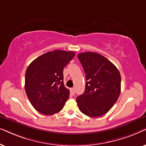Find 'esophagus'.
I'll list each match as a JSON object with an SVG mask.
<instances>
[{"mask_svg": "<svg viewBox=\"0 0 146 146\" xmlns=\"http://www.w3.org/2000/svg\"><path fill=\"white\" fill-rule=\"evenodd\" d=\"M70 91H71V96H74L75 95V89L74 88H71L70 89Z\"/></svg>", "mask_w": 146, "mask_h": 146, "instance_id": "obj_1", "label": "esophagus"}]
</instances>
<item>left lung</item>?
I'll return each instance as SVG.
<instances>
[{"label":"left lung","mask_w":146,"mask_h":146,"mask_svg":"<svg viewBox=\"0 0 146 146\" xmlns=\"http://www.w3.org/2000/svg\"><path fill=\"white\" fill-rule=\"evenodd\" d=\"M86 77L85 92L76 99L79 110L89 117L108 113L121 92V75L117 67L100 54H78Z\"/></svg>","instance_id":"left-lung-1"}]
</instances>
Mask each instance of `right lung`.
<instances>
[{"instance_id":"obj_1","label":"right lung","mask_w":146,"mask_h":146,"mask_svg":"<svg viewBox=\"0 0 146 146\" xmlns=\"http://www.w3.org/2000/svg\"><path fill=\"white\" fill-rule=\"evenodd\" d=\"M74 57V52L55 50L39 56L27 67L25 91L40 113L53 115L63 108L69 98L63 83V69Z\"/></svg>"}]
</instances>
